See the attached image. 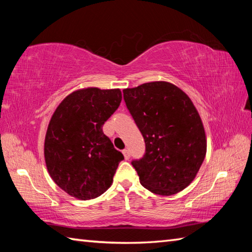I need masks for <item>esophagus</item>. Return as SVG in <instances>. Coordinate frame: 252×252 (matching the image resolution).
<instances>
[{
	"mask_svg": "<svg viewBox=\"0 0 252 252\" xmlns=\"http://www.w3.org/2000/svg\"><path fill=\"white\" fill-rule=\"evenodd\" d=\"M122 154H123V156H125L126 160H127V159L130 158V152L127 151V149H123V151H122Z\"/></svg>",
	"mask_w": 252,
	"mask_h": 252,
	"instance_id": "esophagus-1",
	"label": "esophagus"
}]
</instances>
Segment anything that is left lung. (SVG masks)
Returning <instances> with one entry per match:
<instances>
[{"label":"left lung","mask_w":252,"mask_h":252,"mask_svg":"<svg viewBox=\"0 0 252 252\" xmlns=\"http://www.w3.org/2000/svg\"><path fill=\"white\" fill-rule=\"evenodd\" d=\"M123 98L145 141L144 156L131 162L141 184L161 196L183 190L207 152L205 129L190 98L163 81L123 90Z\"/></svg>","instance_id":"8db88e82"}]
</instances>
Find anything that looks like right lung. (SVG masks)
I'll list each match as a JSON object with an SVG mask.
<instances>
[{
    "mask_svg": "<svg viewBox=\"0 0 252 252\" xmlns=\"http://www.w3.org/2000/svg\"><path fill=\"white\" fill-rule=\"evenodd\" d=\"M121 91L88 88L68 95L47 127L44 157L53 181L67 194L93 199L109 189L118 164L125 159L103 132L118 109Z\"/></svg>",
    "mask_w": 252,
    "mask_h": 252,
    "instance_id": "add662e5",
    "label": "right lung"
}]
</instances>
